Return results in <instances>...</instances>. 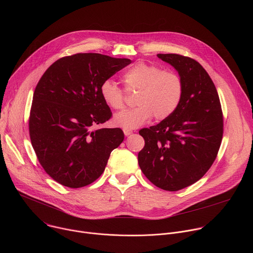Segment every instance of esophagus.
<instances>
[{
  "label": "esophagus",
  "mask_w": 253,
  "mask_h": 253,
  "mask_svg": "<svg viewBox=\"0 0 253 253\" xmlns=\"http://www.w3.org/2000/svg\"><path fill=\"white\" fill-rule=\"evenodd\" d=\"M124 134H125V136H129V135L132 134V131H130V130H125V129H124Z\"/></svg>",
  "instance_id": "1"
}]
</instances>
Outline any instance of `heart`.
I'll return each mask as SVG.
<instances>
[{
  "label": "heart",
  "instance_id": "1",
  "mask_svg": "<svg viewBox=\"0 0 253 253\" xmlns=\"http://www.w3.org/2000/svg\"><path fill=\"white\" fill-rule=\"evenodd\" d=\"M124 88L129 93H137L134 109L117 113L113 123L125 130L135 129L149 121L170 117L183 97L184 85L178 74L163 71L160 67L140 62L128 69L122 76ZM104 103L113 110L123 109L125 93L112 81L106 80L100 86Z\"/></svg>",
  "mask_w": 253,
  "mask_h": 253
}]
</instances>
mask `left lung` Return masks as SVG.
I'll list each match as a JSON object with an SVG mask.
<instances>
[{"instance_id": "8db88e82", "label": "left lung", "mask_w": 253, "mask_h": 253, "mask_svg": "<svg viewBox=\"0 0 253 253\" xmlns=\"http://www.w3.org/2000/svg\"><path fill=\"white\" fill-rule=\"evenodd\" d=\"M157 57L178 72L183 97L170 117L139 131L145 146L138 163L155 186L178 191L198 181L213 164L222 140L223 115L217 90L197 61L178 54Z\"/></svg>"}]
</instances>
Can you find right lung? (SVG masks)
Wrapping results in <instances>:
<instances>
[{"mask_svg": "<svg viewBox=\"0 0 253 253\" xmlns=\"http://www.w3.org/2000/svg\"><path fill=\"white\" fill-rule=\"evenodd\" d=\"M130 63L97 53L67 56L53 63L36 86L30 138L40 164L58 183L70 188L91 184L124 140L120 128L92 127L112 116L101 98V84Z\"/></svg>", "mask_w": 253, "mask_h": 253, "instance_id": "add662e5", "label": "right lung"}]
</instances>
